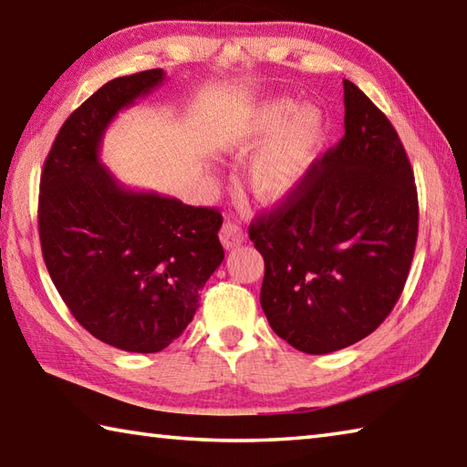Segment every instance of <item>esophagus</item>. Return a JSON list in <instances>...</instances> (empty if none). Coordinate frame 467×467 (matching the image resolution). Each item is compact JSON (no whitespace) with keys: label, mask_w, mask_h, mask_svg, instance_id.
I'll list each match as a JSON object with an SVG mask.
<instances>
[{"label":"esophagus","mask_w":467,"mask_h":467,"mask_svg":"<svg viewBox=\"0 0 467 467\" xmlns=\"http://www.w3.org/2000/svg\"><path fill=\"white\" fill-rule=\"evenodd\" d=\"M244 241V234L241 231L239 224L234 223H224L221 228V243L224 244V249H234Z\"/></svg>","instance_id":"esophagus-1"}]
</instances>
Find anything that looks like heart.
Instances as JSON below:
<instances>
[{
    "label": "heart",
    "instance_id": "b5f03b06",
    "mask_svg": "<svg viewBox=\"0 0 467 467\" xmlns=\"http://www.w3.org/2000/svg\"><path fill=\"white\" fill-rule=\"evenodd\" d=\"M326 135V119L317 109H297L275 100L261 115L254 148L271 139L249 170V184L261 202H283L304 184L317 160Z\"/></svg>",
    "mask_w": 467,
    "mask_h": 467
}]
</instances>
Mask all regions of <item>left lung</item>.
<instances>
[{"mask_svg": "<svg viewBox=\"0 0 467 467\" xmlns=\"http://www.w3.org/2000/svg\"><path fill=\"white\" fill-rule=\"evenodd\" d=\"M344 109L342 140L296 194L249 226L265 259L263 312L306 354L377 330L403 294L417 244L415 176L395 127L350 80Z\"/></svg>", "mask_w": 467, "mask_h": 467, "instance_id": "left-lung-1", "label": "left lung"}]
</instances>
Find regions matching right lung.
<instances>
[{"label":"right lung","mask_w":467,"mask_h":467,"mask_svg":"<svg viewBox=\"0 0 467 467\" xmlns=\"http://www.w3.org/2000/svg\"><path fill=\"white\" fill-rule=\"evenodd\" d=\"M161 68L109 80L64 121L44 161L42 257L77 322L125 352H160L192 322L224 259L216 208L119 184L100 141L121 109L158 88Z\"/></svg>","instance_id":"add662e5"}]
</instances>
